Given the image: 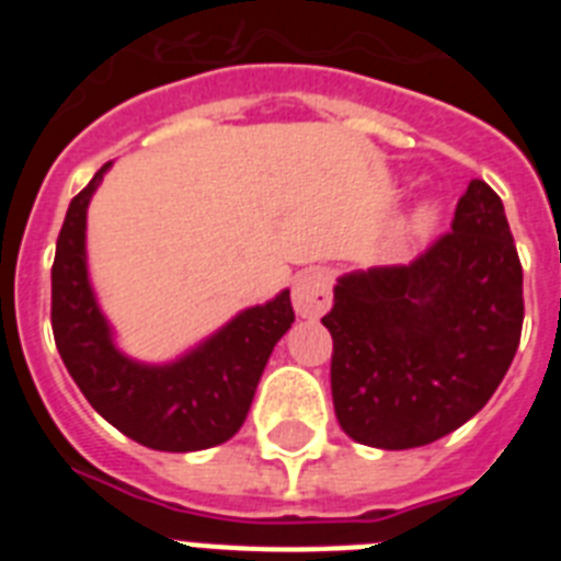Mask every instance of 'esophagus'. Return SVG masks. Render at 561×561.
Wrapping results in <instances>:
<instances>
[{
  "label": "esophagus",
  "mask_w": 561,
  "mask_h": 561,
  "mask_svg": "<svg viewBox=\"0 0 561 561\" xmlns=\"http://www.w3.org/2000/svg\"><path fill=\"white\" fill-rule=\"evenodd\" d=\"M291 304L300 317H320L331 304V275L325 270H306L295 280Z\"/></svg>",
  "instance_id": "obj_1"
}]
</instances>
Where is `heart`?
<instances>
[{"mask_svg": "<svg viewBox=\"0 0 561 561\" xmlns=\"http://www.w3.org/2000/svg\"><path fill=\"white\" fill-rule=\"evenodd\" d=\"M433 221H435V210L433 207H421L419 213H415V219H413V227L419 232H427L430 227H433Z\"/></svg>", "mask_w": 561, "mask_h": 561, "instance_id": "heart-1", "label": "heart"}]
</instances>
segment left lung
<instances>
[{"mask_svg":"<svg viewBox=\"0 0 561 561\" xmlns=\"http://www.w3.org/2000/svg\"><path fill=\"white\" fill-rule=\"evenodd\" d=\"M523 264L503 202L472 180L453 230L413 264L342 275L331 396L345 435L379 449L444 438L492 399L523 334Z\"/></svg>","mask_w":561,"mask_h":561,"instance_id":"1","label":"left lung"}]
</instances>
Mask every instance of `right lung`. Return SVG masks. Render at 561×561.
Returning <instances> with one entry per match:
<instances>
[{
	"label": "right lung",
	"instance_id": "obj_1",
	"mask_svg": "<svg viewBox=\"0 0 561 561\" xmlns=\"http://www.w3.org/2000/svg\"><path fill=\"white\" fill-rule=\"evenodd\" d=\"M112 162L69 202L53 261V336L87 401L112 427L160 453L219 447L241 430L275 342L291 329L289 291L232 317L168 365L117 351L87 272V207Z\"/></svg>",
	"mask_w": 561,
	"mask_h": 561
}]
</instances>
